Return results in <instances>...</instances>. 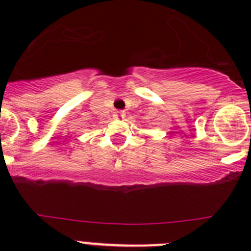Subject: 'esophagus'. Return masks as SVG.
I'll return each instance as SVG.
<instances>
[{"label": "esophagus", "mask_w": 251, "mask_h": 251, "mask_svg": "<svg viewBox=\"0 0 251 251\" xmlns=\"http://www.w3.org/2000/svg\"><path fill=\"white\" fill-rule=\"evenodd\" d=\"M118 115L121 116V118H124V116H125V113H124V111H118Z\"/></svg>", "instance_id": "1"}]
</instances>
